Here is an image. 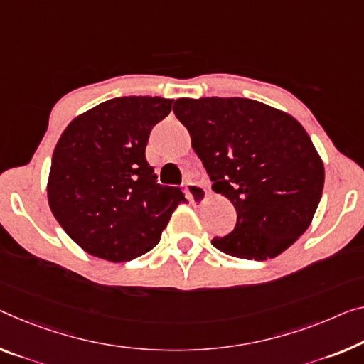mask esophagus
Returning a JSON list of instances; mask_svg holds the SVG:
<instances>
[{"instance_id": "1", "label": "esophagus", "mask_w": 364, "mask_h": 364, "mask_svg": "<svg viewBox=\"0 0 364 364\" xmlns=\"http://www.w3.org/2000/svg\"><path fill=\"white\" fill-rule=\"evenodd\" d=\"M183 188H186L187 197L192 203H203V201L208 198V190L197 182H187Z\"/></svg>"}]
</instances>
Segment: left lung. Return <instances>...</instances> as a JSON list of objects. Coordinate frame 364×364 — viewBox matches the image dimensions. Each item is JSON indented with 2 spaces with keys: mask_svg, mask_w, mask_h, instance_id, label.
<instances>
[{
  "mask_svg": "<svg viewBox=\"0 0 364 364\" xmlns=\"http://www.w3.org/2000/svg\"><path fill=\"white\" fill-rule=\"evenodd\" d=\"M174 114L213 182L234 205L232 232L211 244L237 259H275L309 228L323 188V163L287 112L244 97H181Z\"/></svg>",
  "mask_w": 364,
  "mask_h": 364,
  "instance_id": "left-lung-1",
  "label": "left lung"
}]
</instances>
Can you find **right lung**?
Returning a JSON list of instances; mask_svg holds the SVG:
<instances>
[{"label": "right lung", "mask_w": 364, "mask_h": 364, "mask_svg": "<svg viewBox=\"0 0 364 364\" xmlns=\"http://www.w3.org/2000/svg\"><path fill=\"white\" fill-rule=\"evenodd\" d=\"M174 99L115 97L70 122L53 149L48 205L65 232L97 259L146 254L181 203L177 187L159 186L148 164L149 132Z\"/></svg>", "instance_id": "right-lung-1"}]
</instances>
